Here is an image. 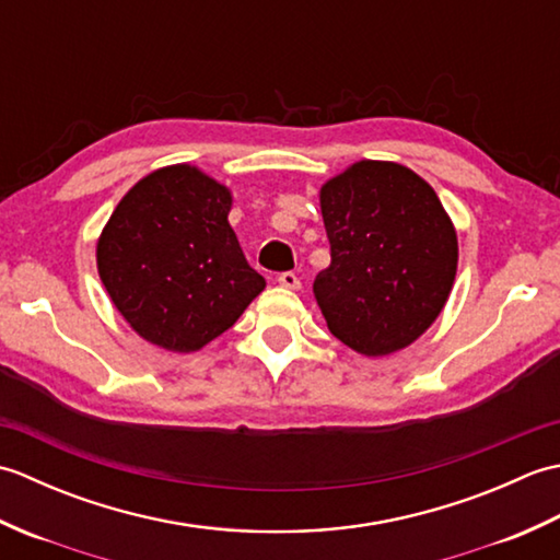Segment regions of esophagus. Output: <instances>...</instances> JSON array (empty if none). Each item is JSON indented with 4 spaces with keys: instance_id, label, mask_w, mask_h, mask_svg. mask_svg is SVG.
<instances>
[{
    "instance_id": "obj_1",
    "label": "esophagus",
    "mask_w": 560,
    "mask_h": 560,
    "mask_svg": "<svg viewBox=\"0 0 560 560\" xmlns=\"http://www.w3.org/2000/svg\"><path fill=\"white\" fill-rule=\"evenodd\" d=\"M279 283L283 289H289V291H299L301 289V279L295 277L293 271H283V273H279Z\"/></svg>"
}]
</instances>
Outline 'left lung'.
Instances as JSON below:
<instances>
[{"instance_id": "obj_1", "label": "left lung", "mask_w": 560, "mask_h": 560, "mask_svg": "<svg viewBox=\"0 0 560 560\" xmlns=\"http://www.w3.org/2000/svg\"><path fill=\"white\" fill-rule=\"evenodd\" d=\"M331 265L313 293L327 327L368 359L431 327L457 273V231L435 189L395 161H355L319 187Z\"/></svg>"}]
</instances>
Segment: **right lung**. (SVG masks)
Listing matches in <instances>:
<instances>
[{"mask_svg":"<svg viewBox=\"0 0 560 560\" xmlns=\"http://www.w3.org/2000/svg\"><path fill=\"white\" fill-rule=\"evenodd\" d=\"M231 189L175 163L129 189L98 237L105 291L141 339L192 353L221 337L265 291L229 223Z\"/></svg>","mask_w":560,"mask_h":560,"instance_id":"right-lung-1","label":"right lung"}]
</instances>
